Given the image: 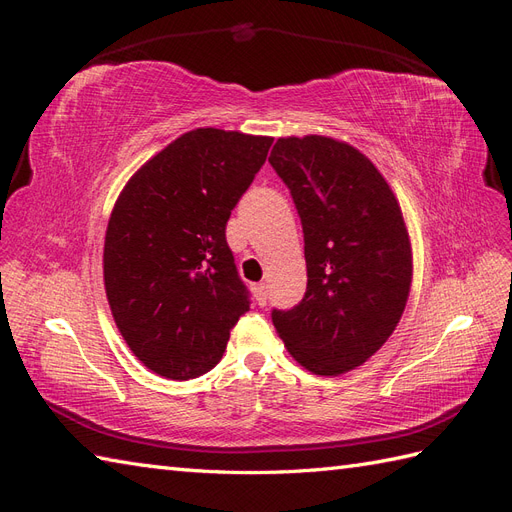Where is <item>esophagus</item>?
Masks as SVG:
<instances>
[{
	"instance_id": "34e87169",
	"label": "esophagus",
	"mask_w": 512,
	"mask_h": 512,
	"mask_svg": "<svg viewBox=\"0 0 512 512\" xmlns=\"http://www.w3.org/2000/svg\"><path fill=\"white\" fill-rule=\"evenodd\" d=\"M254 294L258 299V305H265L267 303V284H256L254 286Z\"/></svg>"
}]
</instances>
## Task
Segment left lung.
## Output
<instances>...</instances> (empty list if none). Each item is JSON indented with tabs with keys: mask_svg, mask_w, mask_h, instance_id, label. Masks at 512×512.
Returning a JSON list of instances; mask_svg holds the SVG:
<instances>
[{
	"mask_svg": "<svg viewBox=\"0 0 512 512\" xmlns=\"http://www.w3.org/2000/svg\"><path fill=\"white\" fill-rule=\"evenodd\" d=\"M301 215L307 290L273 324L316 376L363 365L389 339L412 286V243L399 200L365 153L331 136L277 138L269 156Z\"/></svg>",
	"mask_w": 512,
	"mask_h": 512,
	"instance_id": "8db88e82",
	"label": "left lung"
}]
</instances>
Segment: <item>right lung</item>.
Wrapping results in <instances>:
<instances>
[{
  "label": "right lung",
  "mask_w": 512,
  "mask_h": 512,
  "mask_svg": "<svg viewBox=\"0 0 512 512\" xmlns=\"http://www.w3.org/2000/svg\"><path fill=\"white\" fill-rule=\"evenodd\" d=\"M271 143L196 128L149 158L119 192L104 237L106 299L121 337L153 374H207L250 309L226 222Z\"/></svg>",
  "instance_id": "1"
}]
</instances>
